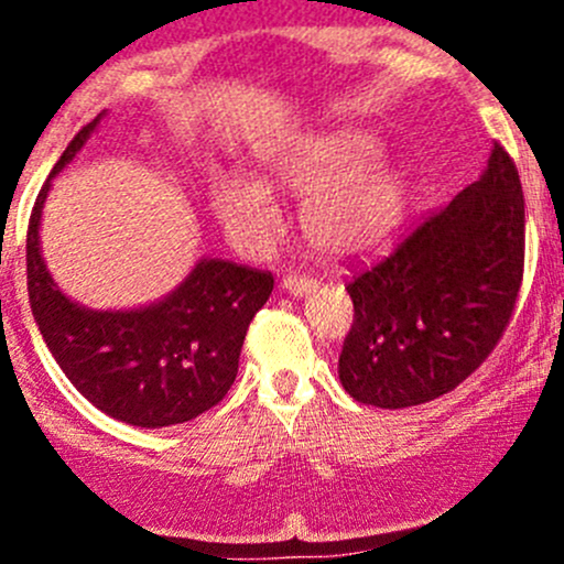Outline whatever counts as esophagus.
Instances as JSON below:
<instances>
[{
  "label": "esophagus",
  "instance_id": "esophagus-1",
  "mask_svg": "<svg viewBox=\"0 0 564 564\" xmlns=\"http://www.w3.org/2000/svg\"><path fill=\"white\" fill-rule=\"evenodd\" d=\"M283 289H286L289 294H297V297H303V294L314 292L316 281L311 275H300V272H292V275L283 278Z\"/></svg>",
  "mask_w": 564,
  "mask_h": 564
}]
</instances>
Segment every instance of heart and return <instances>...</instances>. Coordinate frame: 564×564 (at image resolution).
Masks as SVG:
<instances>
[{
    "mask_svg": "<svg viewBox=\"0 0 564 564\" xmlns=\"http://www.w3.org/2000/svg\"><path fill=\"white\" fill-rule=\"evenodd\" d=\"M382 147L360 130L311 135L292 150L267 158L270 182L303 193V226L311 246L346 259L382 246L406 213V182L379 163ZM215 215L242 246H261L278 229L270 187L248 176L224 174L209 187Z\"/></svg>",
    "mask_w": 564,
    "mask_h": 564,
    "instance_id": "heart-1",
    "label": "heart"
}]
</instances>
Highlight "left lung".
Listing matches in <instances>:
<instances>
[{
	"label": "left lung",
	"instance_id": "8db88e82",
	"mask_svg": "<svg viewBox=\"0 0 564 564\" xmlns=\"http://www.w3.org/2000/svg\"><path fill=\"white\" fill-rule=\"evenodd\" d=\"M521 278L524 193L513 158L494 144L480 180L346 283L355 322L338 357L344 390L379 409L456 390L497 349Z\"/></svg>",
	"mask_w": 564,
	"mask_h": 564
}]
</instances>
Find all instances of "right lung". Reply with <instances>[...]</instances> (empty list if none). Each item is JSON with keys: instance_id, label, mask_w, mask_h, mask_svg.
Segmentation results:
<instances>
[{"instance_id": "1", "label": "right lung", "mask_w": 564, "mask_h": 564, "mask_svg": "<svg viewBox=\"0 0 564 564\" xmlns=\"http://www.w3.org/2000/svg\"><path fill=\"white\" fill-rule=\"evenodd\" d=\"M100 117L84 124L62 158L67 166ZM37 193L26 231V289L37 329L73 388L108 417L141 429L187 423L235 384L250 318L272 294V272L202 259L161 303L139 311H89L56 289L40 256Z\"/></svg>"}]
</instances>
